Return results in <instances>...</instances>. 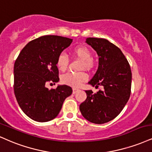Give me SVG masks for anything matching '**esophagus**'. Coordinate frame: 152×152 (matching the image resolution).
<instances>
[{"label": "esophagus", "mask_w": 152, "mask_h": 152, "mask_svg": "<svg viewBox=\"0 0 152 152\" xmlns=\"http://www.w3.org/2000/svg\"><path fill=\"white\" fill-rule=\"evenodd\" d=\"M78 91V88H73V94H76V93Z\"/></svg>", "instance_id": "34e87169"}]
</instances>
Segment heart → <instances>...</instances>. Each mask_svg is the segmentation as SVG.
Returning a JSON list of instances; mask_svg holds the SVG:
<instances>
[{
  "mask_svg": "<svg viewBox=\"0 0 152 152\" xmlns=\"http://www.w3.org/2000/svg\"><path fill=\"white\" fill-rule=\"evenodd\" d=\"M73 54L80 60H81L82 69L85 68L87 69H91L93 66V56L91 52L85 47H76L73 50ZM69 63V58L64 53H61L58 55L56 60V66L60 71H64L68 67ZM87 80V76L85 73H73L69 72L62 75L61 78V83L65 85L72 87H79L83 82Z\"/></svg>",
  "mask_w": 152,
  "mask_h": 152,
  "instance_id": "1",
  "label": "heart"
}]
</instances>
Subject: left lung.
<instances>
[{
  "label": "left lung",
  "mask_w": 152,
  "mask_h": 152,
  "mask_svg": "<svg viewBox=\"0 0 152 152\" xmlns=\"http://www.w3.org/2000/svg\"><path fill=\"white\" fill-rule=\"evenodd\" d=\"M86 42L99 56L98 70L88 84L103 86V89L96 94L85 91L87 98L80 105V111L89 122L106 123L115 118L128 101L132 84L130 66L122 51L108 40L88 37Z\"/></svg>",
  "instance_id": "obj_1"
}]
</instances>
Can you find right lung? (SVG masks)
Returning <instances> with one entry per match:
<instances>
[{
	"label": "right lung",
	"mask_w": 152,
	"mask_h": 152,
	"mask_svg": "<svg viewBox=\"0 0 152 152\" xmlns=\"http://www.w3.org/2000/svg\"><path fill=\"white\" fill-rule=\"evenodd\" d=\"M72 39L45 35L27 43L14 64V93L20 107L29 118L37 122L55 118L64 101L72 94L66 85L47 88L48 83L59 81L56 60Z\"/></svg>",
	"instance_id": "add662e5"
}]
</instances>
